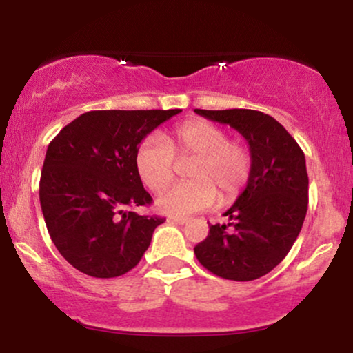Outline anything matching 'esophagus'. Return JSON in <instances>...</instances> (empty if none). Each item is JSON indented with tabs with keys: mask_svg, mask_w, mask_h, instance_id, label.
I'll return each mask as SVG.
<instances>
[{
	"mask_svg": "<svg viewBox=\"0 0 353 353\" xmlns=\"http://www.w3.org/2000/svg\"><path fill=\"white\" fill-rule=\"evenodd\" d=\"M169 222H176V224H181V225H184V224H188L189 222V217H169L168 219Z\"/></svg>",
	"mask_w": 353,
	"mask_h": 353,
	"instance_id": "esophagus-1",
	"label": "esophagus"
}]
</instances>
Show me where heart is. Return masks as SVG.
<instances>
[{
    "label": "heart",
    "mask_w": 353,
    "mask_h": 353,
    "mask_svg": "<svg viewBox=\"0 0 353 353\" xmlns=\"http://www.w3.org/2000/svg\"><path fill=\"white\" fill-rule=\"evenodd\" d=\"M177 161L189 163L192 181L179 182L157 197V208L172 216L208 209L216 196L222 204L234 201L250 174V152L245 144L230 141L228 131L209 121L182 123L164 139L152 136L139 145L136 168L152 190H163L177 172Z\"/></svg>",
    "instance_id": "obj_1"
}]
</instances>
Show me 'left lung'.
Segmentation results:
<instances>
[{
	"label": "left lung",
	"instance_id": "1",
	"mask_svg": "<svg viewBox=\"0 0 353 353\" xmlns=\"http://www.w3.org/2000/svg\"><path fill=\"white\" fill-rule=\"evenodd\" d=\"M194 111L236 129L250 151L249 181L224 212L229 221L209 225L208 237L194 247V254L219 277L254 281L281 264L301 232L309 202L305 156L285 128L264 112Z\"/></svg>",
	"mask_w": 353,
	"mask_h": 353
}]
</instances>
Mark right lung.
Here are the masks:
<instances>
[{
    "label": "right lung",
    "instance_id": "right-lung-1",
    "mask_svg": "<svg viewBox=\"0 0 353 353\" xmlns=\"http://www.w3.org/2000/svg\"><path fill=\"white\" fill-rule=\"evenodd\" d=\"M181 109L89 111L48 145L39 202L52 244L79 272L119 277L139 264L159 216L131 208L152 202L136 168L149 132Z\"/></svg>",
    "mask_w": 353,
    "mask_h": 353
}]
</instances>
